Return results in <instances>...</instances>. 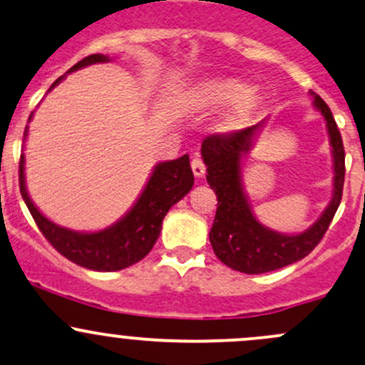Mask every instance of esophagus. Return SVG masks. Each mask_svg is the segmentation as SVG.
Here are the masks:
<instances>
[{
    "label": "esophagus",
    "instance_id": "esophagus-1",
    "mask_svg": "<svg viewBox=\"0 0 365 365\" xmlns=\"http://www.w3.org/2000/svg\"><path fill=\"white\" fill-rule=\"evenodd\" d=\"M190 166H192V171H194V175L197 176H202L205 175V171H206V164H205V160L201 159V157L199 155H195L194 159H192V163H190Z\"/></svg>",
    "mask_w": 365,
    "mask_h": 365
}]
</instances>
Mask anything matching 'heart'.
Listing matches in <instances>:
<instances>
[{"label": "heart", "mask_w": 365, "mask_h": 365, "mask_svg": "<svg viewBox=\"0 0 365 365\" xmlns=\"http://www.w3.org/2000/svg\"><path fill=\"white\" fill-rule=\"evenodd\" d=\"M192 101L195 106L206 110H218L236 103L231 113L225 118V124L229 128H236L248 120L259 103V96L255 91H248L247 86L237 80H217V82H210L199 87L194 92Z\"/></svg>", "instance_id": "obj_1"}]
</instances>
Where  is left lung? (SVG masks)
Segmentation results:
<instances>
[{"label":"left lung","instance_id":"8db88e82","mask_svg":"<svg viewBox=\"0 0 365 365\" xmlns=\"http://www.w3.org/2000/svg\"><path fill=\"white\" fill-rule=\"evenodd\" d=\"M309 94L314 98L317 110L327 122L334 157V194L327 210L308 231L289 236L264 227L253 217L241 185V159L252 148L253 138L262 128V122L241 131L210 134L202 141L201 153L208 166L206 180L218 199L210 241L215 255L231 269L247 274H260L304 259L320 243L339 208L344 183L343 138L327 103L313 91H309Z\"/></svg>","mask_w":365,"mask_h":365}]
</instances>
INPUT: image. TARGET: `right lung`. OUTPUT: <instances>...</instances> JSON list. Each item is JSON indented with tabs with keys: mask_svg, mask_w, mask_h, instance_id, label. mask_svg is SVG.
<instances>
[{
	"mask_svg": "<svg viewBox=\"0 0 365 365\" xmlns=\"http://www.w3.org/2000/svg\"><path fill=\"white\" fill-rule=\"evenodd\" d=\"M106 61H110L108 56L92 53L78 61L70 71ZM61 80L63 76H59L52 87H56ZM26 134L28 129L24 131V136ZM192 185L194 175L190 170L189 155L157 164L140 199L124 218L105 231L76 232L56 225L38 212L26 190L24 155H21L19 163V187L38 229L61 255L92 271H118L140 262L155 245L166 213L192 189Z\"/></svg>",
	"mask_w": 365,
	"mask_h": 365,
	"instance_id": "obj_1",
	"label": "right lung"
}]
</instances>
